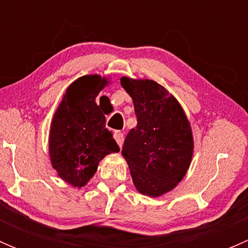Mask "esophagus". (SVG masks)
<instances>
[{
	"label": "esophagus",
	"instance_id": "obj_1",
	"mask_svg": "<svg viewBox=\"0 0 248 248\" xmlns=\"http://www.w3.org/2000/svg\"><path fill=\"white\" fill-rule=\"evenodd\" d=\"M114 138L116 140L117 145H119L120 147H122V145H124V133L120 131H115L114 132Z\"/></svg>",
	"mask_w": 248,
	"mask_h": 248
}]
</instances>
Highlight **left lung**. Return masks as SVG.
<instances>
[{
  "label": "left lung",
  "mask_w": 248,
  "mask_h": 248,
  "mask_svg": "<svg viewBox=\"0 0 248 248\" xmlns=\"http://www.w3.org/2000/svg\"><path fill=\"white\" fill-rule=\"evenodd\" d=\"M133 99L136 128L124 139L122 156L139 193L157 198L184 179L193 156L191 124L177 99L154 80L122 77Z\"/></svg>",
  "instance_id": "8db88e82"
}]
</instances>
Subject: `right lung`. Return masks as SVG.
<instances>
[{
    "instance_id": "1",
    "label": "right lung",
    "mask_w": 248,
    "mask_h": 248,
    "mask_svg": "<svg viewBox=\"0 0 248 248\" xmlns=\"http://www.w3.org/2000/svg\"><path fill=\"white\" fill-rule=\"evenodd\" d=\"M109 82L108 78L98 74L78 78L67 87L52 117L50 162L57 175L72 187L87 185L99 162L120 151L96 103L98 93Z\"/></svg>"
}]
</instances>
